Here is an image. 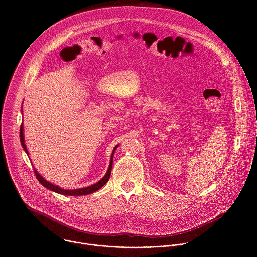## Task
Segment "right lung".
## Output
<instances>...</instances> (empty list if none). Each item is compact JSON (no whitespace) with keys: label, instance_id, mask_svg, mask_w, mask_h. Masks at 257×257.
Here are the masks:
<instances>
[{"label":"right lung","instance_id":"obj_1","mask_svg":"<svg viewBox=\"0 0 257 257\" xmlns=\"http://www.w3.org/2000/svg\"><path fill=\"white\" fill-rule=\"evenodd\" d=\"M20 139H21V143L22 146L24 147V149L26 150V152L28 153V149L25 145V140H24V126H23V122L21 124V128H20ZM117 147H114L112 153H111V157H110V166L108 169V172L106 173V175L98 182V183L94 184L92 186L86 187V188H81V189H75V190H65V189H61L60 187L53 185V184L49 183L48 181H46L44 178L41 177V175H39L37 173V170H35L36 176H37V180L42 184L45 188H47L48 190H51L53 192H56L58 194H62V195H67V196H81V195H88L91 193H94L96 191H98L100 188H102L105 184L107 183L110 179V171H111V166H112V157H113V152L115 150V148ZM29 154V153H28Z\"/></svg>","mask_w":257,"mask_h":257}]
</instances>
